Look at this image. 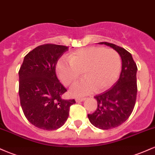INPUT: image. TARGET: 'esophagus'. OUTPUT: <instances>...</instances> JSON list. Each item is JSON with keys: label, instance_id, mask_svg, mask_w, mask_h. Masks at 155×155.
<instances>
[{"label": "esophagus", "instance_id": "34e87169", "mask_svg": "<svg viewBox=\"0 0 155 155\" xmlns=\"http://www.w3.org/2000/svg\"><path fill=\"white\" fill-rule=\"evenodd\" d=\"M85 99H86L85 97H81V98H80V97H79V98H76V102H81V101H84Z\"/></svg>", "mask_w": 155, "mask_h": 155}]
</instances>
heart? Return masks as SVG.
Returning a JSON list of instances; mask_svg holds the SVG:
<instances>
[{
    "label": "heart",
    "mask_w": 155,
    "mask_h": 155,
    "mask_svg": "<svg viewBox=\"0 0 155 155\" xmlns=\"http://www.w3.org/2000/svg\"><path fill=\"white\" fill-rule=\"evenodd\" d=\"M121 71L120 54L112 49L89 47L73 51L68 58L62 57L56 64L58 78L65 86L74 83L81 74L84 77L70 90L74 97L101 92L114 84Z\"/></svg>",
    "instance_id": "b5f03b06"
}]
</instances>
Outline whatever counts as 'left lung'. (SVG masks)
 <instances>
[{
    "instance_id": "1",
    "label": "left lung",
    "mask_w": 155,
    "mask_h": 155,
    "mask_svg": "<svg viewBox=\"0 0 155 155\" xmlns=\"http://www.w3.org/2000/svg\"><path fill=\"white\" fill-rule=\"evenodd\" d=\"M118 52L122 59V71L120 78L113 87L106 92L95 96L97 107L95 111L88 114L92 124L101 130L118 127L130 116L137 95L136 64L132 55L124 48L108 42H101Z\"/></svg>"
}]
</instances>
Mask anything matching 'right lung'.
Masks as SVG:
<instances>
[{"mask_svg": "<svg viewBox=\"0 0 155 155\" xmlns=\"http://www.w3.org/2000/svg\"><path fill=\"white\" fill-rule=\"evenodd\" d=\"M68 49L51 44L38 46L25 57L19 71L21 106L27 120L38 128H60L76 103L62 98L67 90L55 73L57 62Z\"/></svg>", "mask_w": 155, "mask_h": 155, "instance_id": "add662e5", "label": "right lung"}]
</instances>
